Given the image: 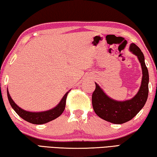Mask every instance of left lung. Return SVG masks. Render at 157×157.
<instances>
[{"instance_id":"obj_1","label":"left lung","mask_w":157,"mask_h":157,"mask_svg":"<svg viewBox=\"0 0 157 157\" xmlns=\"http://www.w3.org/2000/svg\"><path fill=\"white\" fill-rule=\"evenodd\" d=\"M129 51L136 55L142 68V80L137 94L129 100L118 101L109 97L95 83L92 95V105L95 113L103 120L114 124H123L134 118L144 107L148 96L149 73L141 50L135 44H131Z\"/></svg>"}]
</instances>
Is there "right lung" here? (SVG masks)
Returning a JSON list of instances; mask_svg holds the SVG:
<instances>
[{
  "mask_svg": "<svg viewBox=\"0 0 157 157\" xmlns=\"http://www.w3.org/2000/svg\"><path fill=\"white\" fill-rule=\"evenodd\" d=\"M68 92L66 93V94L63 95L59 104L56 107L51 109L41 111V112H32V111H25L18 107L14 102V100L12 99V98L9 94L8 89H7V98H8L10 104L12 106L13 109L23 120L35 124H45L58 118L65 109L66 98H67Z\"/></svg>",
  "mask_w": 157,
  "mask_h": 157,
  "instance_id": "right-lung-1",
  "label": "right lung"
}]
</instances>
